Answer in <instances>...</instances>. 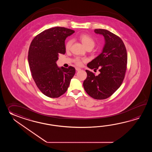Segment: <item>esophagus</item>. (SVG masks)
<instances>
[{
    "instance_id": "esophagus-1",
    "label": "esophagus",
    "mask_w": 152,
    "mask_h": 152,
    "mask_svg": "<svg viewBox=\"0 0 152 152\" xmlns=\"http://www.w3.org/2000/svg\"><path fill=\"white\" fill-rule=\"evenodd\" d=\"M75 69H76V71H80V70L81 68H79V67H76V68H75Z\"/></svg>"
}]
</instances>
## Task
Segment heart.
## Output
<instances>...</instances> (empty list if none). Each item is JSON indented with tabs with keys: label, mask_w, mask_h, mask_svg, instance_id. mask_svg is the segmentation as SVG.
<instances>
[{
	"label": "heart",
	"mask_w": 152,
	"mask_h": 152,
	"mask_svg": "<svg viewBox=\"0 0 152 152\" xmlns=\"http://www.w3.org/2000/svg\"><path fill=\"white\" fill-rule=\"evenodd\" d=\"M79 39L86 48H94L95 45V42L94 39H92V37H91L90 36L86 34H81L79 36ZM72 43H73V41L72 39H69L66 42L65 45V49L66 50H70ZM83 60H82L79 58H75V62L77 65L80 66L81 65L82 61Z\"/></svg>",
	"instance_id": "b5f03b06"
}]
</instances>
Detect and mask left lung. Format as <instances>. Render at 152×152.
Listing matches in <instances>:
<instances>
[{"label":"left lung","instance_id":"1","mask_svg":"<svg viewBox=\"0 0 152 152\" xmlns=\"http://www.w3.org/2000/svg\"><path fill=\"white\" fill-rule=\"evenodd\" d=\"M105 39L103 51L87 64L91 69H99L100 74L86 70L87 77L83 83L87 94L96 99L110 97L121 86L124 78L127 64L125 45L120 37L105 29H95Z\"/></svg>","mask_w":152,"mask_h":152}]
</instances>
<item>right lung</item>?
Returning <instances> with one entry per match:
<instances>
[{
  "mask_svg": "<svg viewBox=\"0 0 152 152\" xmlns=\"http://www.w3.org/2000/svg\"><path fill=\"white\" fill-rule=\"evenodd\" d=\"M75 31L64 27L45 30L33 39L29 47L28 62L31 75L42 94L58 98L67 90L75 73L73 67H58V54L66 53L65 41Z\"/></svg>",
  "mask_w": 152,
  "mask_h": 152,
  "instance_id": "1",
  "label": "right lung"
}]
</instances>
